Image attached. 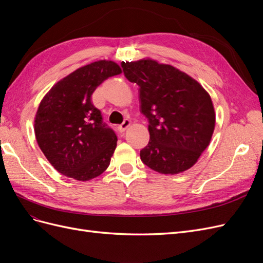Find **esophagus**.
I'll list each match as a JSON object with an SVG mask.
<instances>
[{
	"instance_id": "obj_1",
	"label": "esophagus",
	"mask_w": 263,
	"mask_h": 263,
	"mask_svg": "<svg viewBox=\"0 0 263 263\" xmlns=\"http://www.w3.org/2000/svg\"><path fill=\"white\" fill-rule=\"evenodd\" d=\"M129 125H130V121H129V119H125V121H124L121 125H118V130L121 132V133H123V132L126 130V128H127V127H128Z\"/></svg>"
}]
</instances>
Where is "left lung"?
Listing matches in <instances>:
<instances>
[{
  "mask_svg": "<svg viewBox=\"0 0 263 263\" xmlns=\"http://www.w3.org/2000/svg\"><path fill=\"white\" fill-rule=\"evenodd\" d=\"M128 81L139 86L140 112L150 140L140 159L150 169L177 174L194 165L215 128L210 94L193 78L170 65L141 59L122 62Z\"/></svg>",
  "mask_w": 263,
  "mask_h": 263,
  "instance_id": "8db88e82",
  "label": "left lung"
}]
</instances>
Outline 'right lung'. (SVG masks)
<instances>
[{"mask_svg":"<svg viewBox=\"0 0 263 263\" xmlns=\"http://www.w3.org/2000/svg\"><path fill=\"white\" fill-rule=\"evenodd\" d=\"M122 73L117 63L100 60L81 67L55 83L42 100L35 117V135L53 168L63 176L89 181L104 172L117 137L93 105L95 89Z\"/></svg>","mask_w":263,"mask_h":263,"instance_id":"add662e5","label":"right lung"}]
</instances>
